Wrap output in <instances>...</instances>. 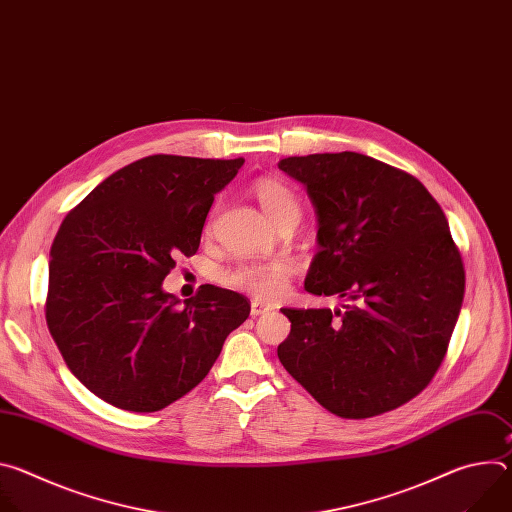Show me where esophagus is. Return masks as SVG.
<instances>
[{
  "label": "esophagus",
  "instance_id": "34e87169",
  "mask_svg": "<svg viewBox=\"0 0 512 512\" xmlns=\"http://www.w3.org/2000/svg\"><path fill=\"white\" fill-rule=\"evenodd\" d=\"M269 310H271V306L265 304V302H261V300H253V302H251V316H261V314H265V312H269Z\"/></svg>",
  "mask_w": 512,
  "mask_h": 512
}]
</instances>
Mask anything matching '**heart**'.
<instances>
[{
  "mask_svg": "<svg viewBox=\"0 0 512 512\" xmlns=\"http://www.w3.org/2000/svg\"><path fill=\"white\" fill-rule=\"evenodd\" d=\"M253 196L257 198L269 221L277 227L281 223H298L302 204L294 188L277 178H261L251 186ZM291 275V267L281 261L273 263H243L231 273H227V283L249 291V294L261 300H273L285 289V283Z\"/></svg>",
  "mask_w": 512,
  "mask_h": 512,
  "instance_id": "1",
  "label": "heart"
}]
</instances>
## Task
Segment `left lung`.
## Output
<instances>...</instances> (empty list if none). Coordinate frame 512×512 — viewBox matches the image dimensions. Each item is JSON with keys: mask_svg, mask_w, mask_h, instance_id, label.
Segmentation results:
<instances>
[{"mask_svg": "<svg viewBox=\"0 0 512 512\" xmlns=\"http://www.w3.org/2000/svg\"><path fill=\"white\" fill-rule=\"evenodd\" d=\"M277 166L304 184L318 216L306 291L350 302L344 312L283 308L291 330L277 346L281 364L338 417L401 407L440 369L464 300L442 206L417 178L356 152Z\"/></svg>", "mask_w": 512, "mask_h": 512, "instance_id": "1", "label": "left lung"}]
</instances>
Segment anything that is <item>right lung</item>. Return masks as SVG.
Masks as SVG:
<instances>
[{
  "mask_svg": "<svg viewBox=\"0 0 512 512\" xmlns=\"http://www.w3.org/2000/svg\"><path fill=\"white\" fill-rule=\"evenodd\" d=\"M245 164L150 156L103 180L62 221L48 267L46 324L75 375L99 399L160 411L212 369L251 304L202 285L180 302L162 287L194 255L206 214Z\"/></svg>",
  "mask_w": 512,
  "mask_h": 512,
  "instance_id": "obj_1",
  "label": "right lung"
}]
</instances>
